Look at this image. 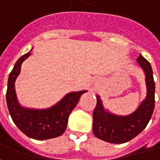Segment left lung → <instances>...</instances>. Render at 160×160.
Listing matches in <instances>:
<instances>
[{
  "instance_id": "left-lung-1",
  "label": "left lung",
  "mask_w": 160,
  "mask_h": 160,
  "mask_svg": "<svg viewBox=\"0 0 160 160\" xmlns=\"http://www.w3.org/2000/svg\"><path fill=\"white\" fill-rule=\"evenodd\" d=\"M137 62L142 68L146 74V99L143 100L137 110L127 116L111 113L105 110L102 101L97 95V104L92 113V132L99 139L112 144H122L135 138L142 132L154 110L155 105V82L152 69L149 61L139 54Z\"/></svg>"
}]
</instances>
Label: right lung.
<instances>
[{"mask_svg":"<svg viewBox=\"0 0 160 160\" xmlns=\"http://www.w3.org/2000/svg\"><path fill=\"white\" fill-rule=\"evenodd\" d=\"M31 53L22 55L14 64L8 80L6 99L11 118L17 127L28 137L38 140L56 138L66 130L68 117L87 90L72 92L53 107L46 109H33L22 107L18 102L14 83L21 72V67Z\"/></svg>","mask_w":160,"mask_h":160,"instance_id":"obj_1","label":"right lung"}]
</instances>
